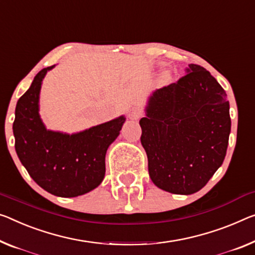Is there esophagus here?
<instances>
[{
  "mask_svg": "<svg viewBox=\"0 0 255 255\" xmlns=\"http://www.w3.org/2000/svg\"><path fill=\"white\" fill-rule=\"evenodd\" d=\"M128 119H130V120H134V121H136V120H139V119H140V116H141V112L139 111L138 108H132L131 111H128Z\"/></svg>",
  "mask_w": 255,
  "mask_h": 255,
  "instance_id": "1",
  "label": "esophagus"
}]
</instances>
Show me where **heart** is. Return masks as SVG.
I'll return each instance as SVG.
<instances>
[{
  "label": "heart",
  "instance_id": "heart-1",
  "mask_svg": "<svg viewBox=\"0 0 255 255\" xmlns=\"http://www.w3.org/2000/svg\"><path fill=\"white\" fill-rule=\"evenodd\" d=\"M164 78H165V80H167V78H170V74H168V73L164 74Z\"/></svg>",
  "mask_w": 255,
  "mask_h": 255
}]
</instances>
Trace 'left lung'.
Listing matches in <instances>:
<instances>
[{"mask_svg":"<svg viewBox=\"0 0 255 255\" xmlns=\"http://www.w3.org/2000/svg\"><path fill=\"white\" fill-rule=\"evenodd\" d=\"M186 73L152 92L139 122L151 181L178 195L209 182L225 159L232 128L229 101L218 81L195 64Z\"/></svg>","mask_w":255,"mask_h":255,"instance_id":"obj_1","label":"left lung"}]
</instances>
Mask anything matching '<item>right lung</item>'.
<instances>
[{"mask_svg":"<svg viewBox=\"0 0 255 255\" xmlns=\"http://www.w3.org/2000/svg\"><path fill=\"white\" fill-rule=\"evenodd\" d=\"M54 67L43 68L19 98L13 122L19 159L38 186L60 197H76L100 185L109 144L120 134L125 117L74 134L46 130L38 114L42 81Z\"/></svg>","mask_w":255,"mask_h":255,"instance_id":"right-lung-1","label":"right lung"}]
</instances>
